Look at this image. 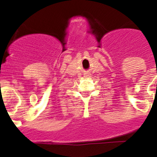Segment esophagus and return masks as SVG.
<instances>
[{"mask_svg":"<svg viewBox=\"0 0 157 157\" xmlns=\"http://www.w3.org/2000/svg\"><path fill=\"white\" fill-rule=\"evenodd\" d=\"M89 76H90V74H89V73L85 74V77H89Z\"/></svg>","mask_w":157,"mask_h":157,"instance_id":"34e87169","label":"esophagus"}]
</instances>
